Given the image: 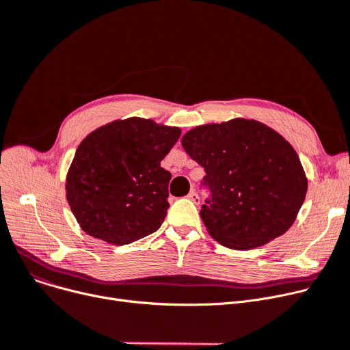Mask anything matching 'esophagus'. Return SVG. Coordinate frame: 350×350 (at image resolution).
I'll list each match as a JSON object with an SVG mask.
<instances>
[{
    "label": "esophagus",
    "instance_id": "obj_1",
    "mask_svg": "<svg viewBox=\"0 0 350 350\" xmlns=\"http://www.w3.org/2000/svg\"><path fill=\"white\" fill-rule=\"evenodd\" d=\"M188 198H189L191 200H193L195 203L199 200V195L196 193V191H195V189H191V192L188 193Z\"/></svg>",
    "mask_w": 350,
    "mask_h": 350
}]
</instances>
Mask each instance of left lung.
I'll return each instance as SVG.
<instances>
[{"mask_svg":"<svg viewBox=\"0 0 350 350\" xmlns=\"http://www.w3.org/2000/svg\"><path fill=\"white\" fill-rule=\"evenodd\" d=\"M182 147L206 172L200 217L224 247L250 250L291 228L308 182L295 150L273 129L234 118L188 131Z\"/></svg>","mask_w":350,"mask_h":350,"instance_id":"left-lung-1","label":"left lung"}]
</instances>
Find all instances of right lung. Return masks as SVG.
Masks as SVG:
<instances>
[{
	"mask_svg": "<svg viewBox=\"0 0 350 350\" xmlns=\"http://www.w3.org/2000/svg\"><path fill=\"white\" fill-rule=\"evenodd\" d=\"M180 135L152 120L113 121L76 150L66 199L88 234L122 245L157 232L167 216L171 174L161 161Z\"/></svg>",
	"mask_w": 350,
	"mask_h": 350,
	"instance_id": "right-lung-1",
	"label": "right lung"
}]
</instances>
